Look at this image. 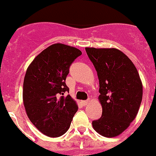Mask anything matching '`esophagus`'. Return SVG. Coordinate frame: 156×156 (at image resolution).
<instances>
[{
	"mask_svg": "<svg viewBox=\"0 0 156 156\" xmlns=\"http://www.w3.org/2000/svg\"><path fill=\"white\" fill-rule=\"evenodd\" d=\"M87 104H88V100H82V101H81V104L83 105V106H85V105H87Z\"/></svg>",
	"mask_w": 156,
	"mask_h": 156,
	"instance_id": "obj_1",
	"label": "esophagus"
}]
</instances>
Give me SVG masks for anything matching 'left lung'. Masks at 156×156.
Instances as JSON below:
<instances>
[{
    "label": "left lung",
    "mask_w": 156,
    "mask_h": 156,
    "mask_svg": "<svg viewBox=\"0 0 156 156\" xmlns=\"http://www.w3.org/2000/svg\"><path fill=\"white\" fill-rule=\"evenodd\" d=\"M100 82L99 100L102 116L92 121L96 132L116 137L128 128L138 114L143 85L137 69L128 56L116 48H86Z\"/></svg>",
    "instance_id": "1"
}]
</instances>
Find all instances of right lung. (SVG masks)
<instances>
[{"label":"right lung","mask_w":156,"mask_h":156,"mask_svg":"<svg viewBox=\"0 0 156 156\" xmlns=\"http://www.w3.org/2000/svg\"><path fill=\"white\" fill-rule=\"evenodd\" d=\"M82 52L55 44L38 55L26 72L23 104L27 116L39 130L52 138L63 135L70 126L78 105L69 95L66 79L69 67Z\"/></svg>","instance_id":"add662e5"}]
</instances>
